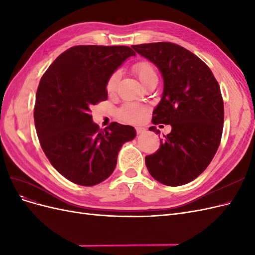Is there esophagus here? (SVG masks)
Listing matches in <instances>:
<instances>
[{"instance_id":"34e87169","label":"esophagus","mask_w":255,"mask_h":255,"mask_svg":"<svg viewBox=\"0 0 255 255\" xmlns=\"http://www.w3.org/2000/svg\"><path fill=\"white\" fill-rule=\"evenodd\" d=\"M144 132H145V128H140V127H137V128H136V133H137L138 135L143 134Z\"/></svg>"}]
</instances>
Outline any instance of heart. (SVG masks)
<instances>
[{"instance_id":"1","label":"heart","mask_w":255,"mask_h":255,"mask_svg":"<svg viewBox=\"0 0 255 255\" xmlns=\"http://www.w3.org/2000/svg\"><path fill=\"white\" fill-rule=\"evenodd\" d=\"M133 71L142 85L149 79L153 78V76H156L153 66L150 63H148V61H138V63H136L133 66ZM119 79L120 72L115 71L111 74L109 80H107L106 91L109 92L110 95L114 94L116 89H117ZM146 114H148V109H146L144 105L133 102H128L125 105H122L117 112L118 118L121 121H125L128 123H140L145 119Z\"/></svg>"}]
</instances>
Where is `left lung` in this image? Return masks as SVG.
Instances as JSON below:
<instances>
[{
  "label": "left lung",
  "mask_w": 255,
  "mask_h": 255,
  "mask_svg": "<svg viewBox=\"0 0 255 255\" xmlns=\"http://www.w3.org/2000/svg\"><path fill=\"white\" fill-rule=\"evenodd\" d=\"M163 75L164 91L153 125H170L159 149L145 156L150 174L167 186L194 181L210 165L220 144L223 100L211 69L194 53L172 42L132 45ZM159 133L155 127L149 128Z\"/></svg>",
  "instance_id": "8db88e82"
}]
</instances>
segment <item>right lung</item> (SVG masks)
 I'll return each mask as SVG.
<instances>
[{"mask_svg": "<svg viewBox=\"0 0 255 255\" xmlns=\"http://www.w3.org/2000/svg\"><path fill=\"white\" fill-rule=\"evenodd\" d=\"M135 52L126 45H76L53 61L40 80L34 120L41 148L52 166L82 186L106 180L122 144L136 130L113 122L100 129L90 109L107 99L106 83Z\"/></svg>", "mask_w": 255, "mask_h": 255, "instance_id": "1", "label": "right lung"}]
</instances>
